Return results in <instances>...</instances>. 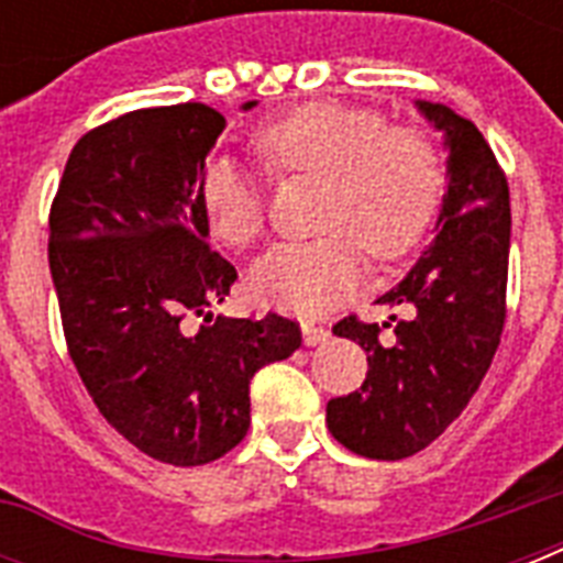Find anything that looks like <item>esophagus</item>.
Segmentation results:
<instances>
[{
	"instance_id": "obj_1",
	"label": "esophagus",
	"mask_w": 563,
	"mask_h": 563,
	"mask_svg": "<svg viewBox=\"0 0 563 563\" xmlns=\"http://www.w3.org/2000/svg\"><path fill=\"white\" fill-rule=\"evenodd\" d=\"M327 339H330V330H324V327H316V324H303V344H307V347L324 344Z\"/></svg>"
}]
</instances>
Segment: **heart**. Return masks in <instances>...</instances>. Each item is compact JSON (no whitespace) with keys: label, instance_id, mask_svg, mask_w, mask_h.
Here are the masks:
<instances>
[{"label":"heart","instance_id":"heart-1","mask_svg":"<svg viewBox=\"0 0 563 563\" xmlns=\"http://www.w3.org/2000/svg\"><path fill=\"white\" fill-rule=\"evenodd\" d=\"M254 148L277 178L324 180L318 230L309 242L274 245L251 268V295L291 316L316 318L351 298L362 251L391 263L420 245L444 195V163L415 128H388L383 113L312 101L256 128ZM207 228L230 247L265 230V192L233 157H212L198 175Z\"/></svg>","mask_w":563,"mask_h":563}]
</instances>
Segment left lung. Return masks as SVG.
Wrapping results in <instances>:
<instances>
[{
    "instance_id": "8db88e82",
    "label": "left lung",
    "mask_w": 563,
    "mask_h": 563,
    "mask_svg": "<svg viewBox=\"0 0 563 563\" xmlns=\"http://www.w3.org/2000/svg\"><path fill=\"white\" fill-rule=\"evenodd\" d=\"M415 108L444 134L446 192L432 245L376 300L406 307L409 318L391 316L394 344H383L379 324L356 316L333 327L368 353V376L360 391L327 402V427L339 444L383 462L420 453L462 415L506 324V175L471 119L435 101Z\"/></svg>"
}]
</instances>
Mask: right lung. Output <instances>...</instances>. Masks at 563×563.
<instances>
[{
	"mask_svg": "<svg viewBox=\"0 0 563 563\" xmlns=\"http://www.w3.org/2000/svg\"><path fill=\"white\" fill-rule=\"evenodd\" d=\"M221 131L224 117L201 101L110 119L75 143L48 212V268L78 376L119 435L175 467L233 450L251 427V376L300 347V327L277 312H210L236 280L207 245L198 207ZM189 314L205 318L195 334L183 330Z\"/></svg>",
	"mask_w": 563,
	"mask_h": 563,
	"instance_id": "1",
	"label": "right lung"
}]
</instances>
